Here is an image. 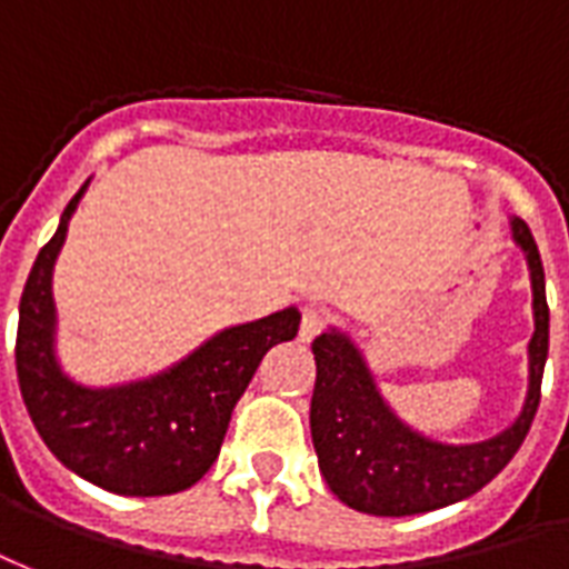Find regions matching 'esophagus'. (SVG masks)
Instances as JSON below:
<instances>
[{"label": "esophagus", "instance_id": "1", "mask_svg": "<svg viewBox=\"0 0 569 569\" xmlns=\"http://www.w3.org/2000/svg\"><path fill=\"white\" fill-rule=\"evenodd\" d=\"M327 327V315L315 306H306L302 309V321H300V339L302 342H312L315 336H321V330Z\"/></svg>", "mask_w": 569, "mask_h": 569}]
</instances>
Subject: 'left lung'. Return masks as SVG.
<instances>
[{
  "label": "left lung",
  "mask_w": 569,
  "mask_h": 569,
  "mask_svg": "<svg viewBox=\"0 0 569 569\" xmlns=\"http://www.w3.org/2000/svg\"><path fill=\"white\" fill-rule=\"evenodd\" d=\"M509 227L528 257L533 336L528 346V397L503 433L470 446L421 437L393 416L360 348L346 333L327 330L312 342L318 376L309 425L318 467L330 491L351 509L388 518L442 509L482 491L521 449L540 406L542 367L549 358V306L546 272L528 223L512 218Z\"/></svg>",
  "instance_id": "obj_1"
}]
</instances>
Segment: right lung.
I'll use <instances>...</instances> for the list:
<instances>
[{"label":"right lung","mask_w":569,"mask_h":569,"mask_svg":"<svg viewBox=\"0 0 569 569\" xmlns=\"http://www.w3.org/2000/svg\"><path fill=\"white\" fill-rule=\"evenodd\" d=\"M78 190L51 242L32 263L20 297L18 381L32 425L57 460L111 495L160 497L197 485L218 460L233 406L269 348L300 330L290 306L251 325L227 327L151 379L84 388L60 370L53 351V263L66 242Z\"/></svg>","instance_id":"right-lung-1"}]
</instances>
